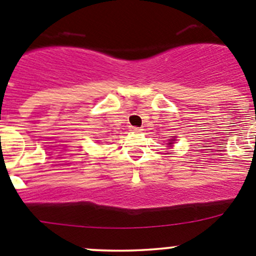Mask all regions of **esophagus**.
Wrapping results in <instances>:
<instances>
[{"label": "esophagus", "mask_w": 256, "mask_h": 256, "mask_svg": "<svg viewBox=\"0 0 256 256\" xmlns=\"http://www.w3.org/2000/svg\"><path fill=\"white\" fill-rule=\"evenodd\" d=\"M130 130H132V132H140V130H142V128H140V126H132V128H130Z\"/></svg>", "instance_id": "1"}]
</instances>
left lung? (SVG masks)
I'll use <instances>...</instances> for the list:
<instances>
[{
  "instance_id": "left-lung-1",
  "label": "left lung",
  "mask_w": 256,
  "mask_h": 256,
  "mask_svg": "<svg viewBox=\"0 0 256 256\" xmlns=\"http://www.w3.org/2000/svg\"><path fill=\"white\" fill-rule=\"evenodd\" d=\"M172 140H171V142H172Z\"/></svg>"
}]
</instances>
